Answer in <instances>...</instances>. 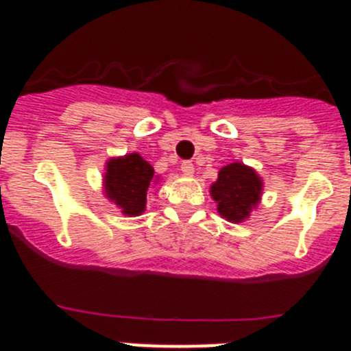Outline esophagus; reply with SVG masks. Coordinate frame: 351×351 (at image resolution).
<instances>
[{"label": "esophagus", "mask_w": 351, "mask_h": 351, "mask_svg": "<svg viewBox=\"0 0 351 351\" xmlns=\"http://www.w3.org/2000/svg\"><path fill=\"white\" fill-rule=\"evenodd\" d=\"M181 172L184 173V176H188V178H191L195 173V165L191 163V161H182L181 163Z\"/></svg>", "instance_id": "esophagus-1"}]
</instances>
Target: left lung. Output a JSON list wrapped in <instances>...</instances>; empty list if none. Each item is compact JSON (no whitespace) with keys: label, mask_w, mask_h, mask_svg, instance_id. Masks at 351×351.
<instances>
[{"label":"left lung","mask_w":351,"mask_h":351,"mask_svg":"<svg viewBox=\"0 0 351 351\" xmlns=\"http://www.w3.org/2000/svg\"><path fill=\"white\" fill-rule=\"evenodd\" d=\"M209 191L221 218L243 223L262 200L263 181L255 169L234 161L219 169L218 179L210 184Z\"/></svg>","instance_id":"8db88e82"}]
</instances>
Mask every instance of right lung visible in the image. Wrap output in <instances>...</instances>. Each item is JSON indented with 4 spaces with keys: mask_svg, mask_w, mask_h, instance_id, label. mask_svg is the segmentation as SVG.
I'll return each instance as SVG.
<instances>
[{
    "mask_svg": "<svg viewBox=\"0 0 351 351\" xmlns=\"http://www.w3.org/2000/svg\"><path fill=\"white\" fill-rule=\"evenodd\" d=\"M156 181L151 163L138 153L112 156L105 163L104 193L125 216L144 213L149 186Z\"/></svg>",
    "mask_w": 351,
    "mask_h": 351,
    "instance_id": "right-lung-1",
    "label": "right lung"
}]
</instances>
